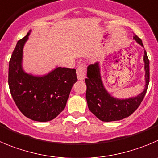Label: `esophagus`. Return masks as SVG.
I'll use <instances>...</instances> for the list:
<instances>
[{
	"mask_svg": "<svg viewBox=\"0 0 158 158\" xmlns=\"http://www.w3.org/2000/svg\"><path fill=\"white\" fill-rule=\"evenodd\" d=\"M76 74L79 80H83L85 78V67L82 64L79 65L76 69Z\"/></svg>",
	"mask_w": 158,
	"mask_h": 158,
	"instance_id": "34e87169",
	"label": "esophagus"
}]
</instances>
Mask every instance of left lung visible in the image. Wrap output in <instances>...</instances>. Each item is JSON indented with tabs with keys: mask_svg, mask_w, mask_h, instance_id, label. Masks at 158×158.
Here are the masks:
<instances>
[{
	"mask_svg": "<svg viewBox=\"0 0 158 158\" xmlns=\"http://www.w3.org/2000/svg\"><path fill=\"white\" fill-rule=\"evenodd\" d=\"M133 39L143 47L142 40L136 35ZM146 86L143 92L129 99H118L110 95L105 89L101 80L99 63L89 64L87 68L86 97L88 107L91 112L103 122L119 121L130 116L136 110L143 100L150 82V61L144 51Z\"/></svg>",
	"mask_w": 158,
	"mask_h": 158,
	"instance_id": "8db88e82",
	"label": "left lung"
}]
</instances>
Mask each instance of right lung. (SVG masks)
I'll list each match as a JSON object with an SVG mask.
<instances>
[{"mask_svg":"<svg viewBox=\"0 0 158 158\" xmlns=\"http://www.w3.org/2000/svg\"><path fill=\"white\" fill-rule=\"evenodd\" d=\"M29 32L18 41L11 54L8 85L16 106L26 117L37 122H48L64 109L77 76L75 69L61 67L44 76L26 73L22 67L23 50Z\"/></svg>","mask_w":158,"mask_h":158,"instance_id":"1","label":"right lung"}]
</instances>
